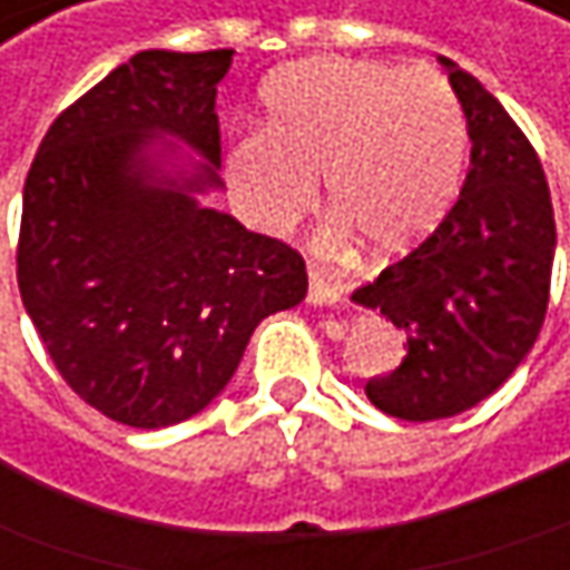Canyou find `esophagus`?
<instances>
[{
  "mask_svg": "<svg viewBox=\"0 0 570 570\" xmlns=\"http://www.w3.org/2000/svg\"><path fill=\"white\" fill-rule=\"evenodd\" d=\"M344 299V286L325 281L318 271H309V303L312 306H334Z\"/></svg>",
  "mask_w": 570,
  "mask_h": 570,
  "instance_id": "esophagus-1",
  "label": "esophagus"
}]
</instances>
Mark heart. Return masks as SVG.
I'll use <instances>...</instances> for the list:
<instances>
[{"mask_svg":"<svg viewBox=\"0 0 570 570\" xmlns=\"http://www.w3.org/2000/svg\"><path fill=\"white\" fill-rule=\"evenodd\" d=\"M261 108L264 127L229 146L226 178L264 233L289 229L318 181L334 213L325 245L354 236L373 261L409 255L453 210L469 130L440 72L315 57L274 72Z\"/></svg>","mask_w":570,"mask_h":570,"instance_id":"obj_1","label":"heart"}]
</instances>
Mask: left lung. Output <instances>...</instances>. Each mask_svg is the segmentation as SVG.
Segmentation results:
<instances>
[{
	"mask_svg": "<svg viewBox=\"0 0 570 570\" xmlns=\"http://www.w3.org/2000/svg\"><path fill=\"white\" fill-rule=\"evenodd\" d=\"M440 62L472 139L462 194L431 238L351 296L405 332V360L366 383V399L402 421L453 417L508 383L546 322L556 258L530 139L475 76Z\"/></svg>",
	"mask_w": 570,
	"mask_h": 570,
	"instance_id": "left-lung-1",
	"label": "left lung"
}]
</instances>
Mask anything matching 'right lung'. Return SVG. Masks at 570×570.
<instances>
[{
    "instance_id": "right-lung-1",
    "label": "right lung",
    "mask_w": 570,
    "mask_h": 570,
    "mask_svg": "<svg viewBox=\"0 0 570 570\" xmlns=\"http://www.w3.org/2000/svg\"><path fill=\"white\" fill-rule=\"evenodd\" d=\"M229 66L233 50L130 57L50 124L24 181L21 303L69 389L139 431L207 409L261 318L309 286L299 252L200 204L223 187Z\"/></svg>"
}]
</instances>
